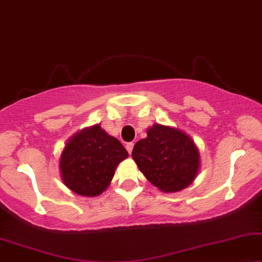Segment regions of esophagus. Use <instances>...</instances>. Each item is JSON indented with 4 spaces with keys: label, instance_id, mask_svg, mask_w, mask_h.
Wrapping results in <instances>:
<instances>
[{
    "label": "esophagus",
    "instance_id": "obj_1",
    "mask_svg": "<svg viewBox=\"0 0 262 262\" xmlns=\"http://www.w3.org/2000/svg\"><path fill=\"white\" fill-rule=\"evenodd\" d=\"M133 147H134L133 142H128V144L125 145V148H127V151H128L129 153H132V151H133Z\"/></svg>",
    "mask_w": 262,
    "mask_h": 262
}]
</instances>
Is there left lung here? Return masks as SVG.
Masks as SVG:
<instances>
[{
  "mask_svg": "<svg viewBox=\"0 0 262 262\" xmlns=\"http://www.w3.org/2000/svg\"><path fill=\"white\" fill-rule=\"evenodd\" d=\"M132 157L146 179L164 193L187 188L200 169V153L189 135L158 123L134 145Z\"/></svg>",
  "mask_w": 262,
  "mask_h": 262,
  "instance_id": "obj_1",
  "label": "left lung"
}]
</instances>
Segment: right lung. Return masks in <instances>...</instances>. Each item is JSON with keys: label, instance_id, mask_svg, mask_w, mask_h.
I'll return each mask as SVG.
<instances>
[{"label": "right lung", "instance_id": "right-lung-1", "mask_svg": "<svg viewBox=\"0 0 262 262\" xmlns=\"http://www.w3.org/2000/svg\"><path fill=\"white\" fill-rule=\"evenodd\" d=\"M128 157L127 149L99 124L73 135L60 158L66 187L82 196H97L109 187L115 170Z\"/></svg>", "mask_w": 262, "mask_h": 262}]
</instances>
